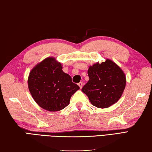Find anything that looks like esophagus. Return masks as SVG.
Masks as SVG:
<instances>
[{
  "instance_id": "obj_1",
  "label": "esophagus",
  "mask_w": 152,
  "mask_h": 152,
  "mask_svg": "<svg viewBox=\"0 0 152 152\" xmlns=\"http://www.w3.org/2000/svg\"><path fill=\"white\" fill-rule=\"evenodd\" d=\"M83 83H82V82H80V83H78V85L79 86L80 88H81L83 87Z\"/></svg>"
}]
</instances>
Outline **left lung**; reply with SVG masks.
I'll return each instance as SVG.
<instances>
[{
	"instance_id": "8db88e82",
	"label": "left lung",
	"mask_w": 152,
	"mask_h": 152,
	"mask_svg": "<svg viewBox=\"0 0 152 152\" xmlns=\"http://www.w3.org/2000/svg\"><path fill=\"white\" fill-rule=\"evenodd\" d=\"M89 77L81 91L94 107L105 108L118 101L126 83L124 73L118 65L107 59L93 64L88 69Z\"/></svg>"
}]
</instances>
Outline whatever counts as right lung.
<instances>
[{"instance_id":"right-lung-1","label":"right lung","mask_w":152,"mask_h":152,"mask_svg":"<svg viewBox=\"0 0 152 152\" xmlns=\"http://www.w3.org/2000/svg\"><path fill=\"white\" fill-rule=\"evenodd\" d=\"M62 68L61 63L49 57L37 64L29 74L28 85L31 95L46 110L64 109L69 104L71 96L79 89Z\"/></svg>"}]
</instances>
